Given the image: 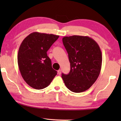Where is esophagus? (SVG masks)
Wrapping results in <instances>:
<instances>
[{
  "label": "esophagus",
  "mask_w": 121,
  "mask_h": 121,
  "mask_svg": "<svg viewBox=\"0 0 121 121\" xmlns=\"http://www.w3.org/2000/svg\"><path fill=\"white\" fill-rule=\"evenodd\" d=\"M61 72H62V70H61V69H59V70H58V74L59 75H60Z\"/></svg>",
  "instance_id": "34e87169"
}]
</instances>
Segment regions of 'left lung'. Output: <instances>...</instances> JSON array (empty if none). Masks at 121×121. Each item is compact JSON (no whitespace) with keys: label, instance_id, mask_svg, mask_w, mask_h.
Listing matches in <instances>:
<instances>
[{"label":"left lung","instance_id":"1","mask_svg":"<svg viewBox=\"0 0 121 121\" xmlns=\"http://www.w3.org/2000/svg\"><path fill=\"white\" fill-rule=\"evenodd\" d=\"M62 41L70 63L69 73L62 74L64 84L72 92L85 91L96 82L100 73L102 60L100 48L88 36H66Z\"/></svg>","mask_w":121,"mask_h":121}]
</instances>
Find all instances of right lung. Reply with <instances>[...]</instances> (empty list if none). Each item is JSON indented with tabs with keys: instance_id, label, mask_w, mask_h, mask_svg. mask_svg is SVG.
Returning <instances> with one entry per match:
<instances>
[{
	"instance_id": "right-lung-1",
	"label": "right lung",
	"mask_w": 121,
	"mask_h": 121,
	"mask_svg": "<svg viewBox=\"0 0 121 121\" xmlns=\"http://www.w3.org/2000/svg\"><path fill=\"white\" fill-rule=\"evenodd\" d=\"M58 37L53 34L35 32L21 43L17 55L18 66L24 80L32 88H45L57 75L47 52Z\"/></svg>"
}]
</instances>
